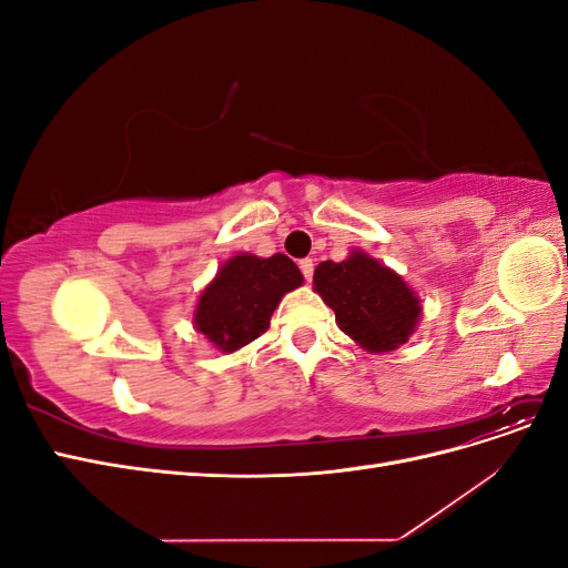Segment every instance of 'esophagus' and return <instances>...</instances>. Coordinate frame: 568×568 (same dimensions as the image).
Returning a JSON list of instances; mask_svg holds the SVG:
<instances>
[{
	"label": "esophagus",
	"mask_w": 568,
	"mask_h": 568,
	"mask_svg": "<svg viewBox=\"0 0 568 568\" xmlns=\"http://www.w3.org/2000/svg\"><path fill=\"white\" fill-rule=\"evenodd\" d=\"M298 267H301V272H303V277L311 282L313 280V272H315V263H313V257H303V261L298 263Z\"/></svg>",
	"instance_id": "esophagus-1"
}]
</instances>
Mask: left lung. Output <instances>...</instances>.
I'll return each instance as SVG.
<instances>
[{"instance_id": "8db88e82", "label": "left lung", "mask_w": 568, "mask_h": 568, "mask_svg": "<svg viewBox=\"0 0 568 568\" xmlns=\"http://www.w3.org/2000/svg\"><path fill=\"white\" fill-rule=\"evenodd\" d=\"M313 291L334 311L338 329L367 353L398 351L419 326L417 291L363 248H353L341 263H320Z\"/></svg>"}]
</instances>
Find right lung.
<instances>
[{"label": "right lung", "instance_id": "add662e5", "mask_svg": "<svg viewBox=\"0 0 568 568\" xmlns=\"http://www.w3.org/2000/svg\"><path fill=\"white\" fill-rule=\"evenodd\" d=\"M301 284V270L284 253H236L203 286L192 324L215 351L236 353L267 332L282 298Z\"/></svg>", "mask_w": 568, "mask_h": 568}]
</instances>
